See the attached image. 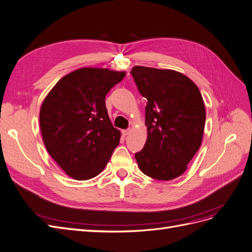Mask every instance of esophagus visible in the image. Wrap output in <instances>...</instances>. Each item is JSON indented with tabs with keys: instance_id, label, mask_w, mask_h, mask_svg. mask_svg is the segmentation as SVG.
Here are the masks:
<instances>
[{
	"instance_id": "obj_1",
	"label": "esophagus",
	"mask_w": 252,
	"mask_h": 252,
	"mask_svg": "<svg viewBox=\"0 0 252 252\" xmlns=\"http://www.w3.org/2000/svg\"><path fill=\"white\" fill-rule=\"evenodd\" d=\"M129 133H130V129H125V130H122V134H123L124 136H127Z\"/></svg>"
}]
</instances>
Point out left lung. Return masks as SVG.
<instances>
[{
	"mask_svg": "<svg viewBox=\"0 0 252 252\" xmlns=\"http://www.w3.org/2000/svg\"><path fill=\"white\" fill-rule=\"evenodd\" d=\"M130 74L148 101V136L144 148L135 153L138 167L151 178L174 179L187 170L201 146L205 107L200 91L176 71L136 65Z\"/></svg>",
	"mask_w": 252,
	"mask_h": 252,
	"instance_id": "obj_1",
	"label": "left lung"
}]
</instances>
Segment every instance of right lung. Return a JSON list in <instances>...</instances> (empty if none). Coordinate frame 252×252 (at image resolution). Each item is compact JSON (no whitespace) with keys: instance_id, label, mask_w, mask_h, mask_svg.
<instances>
[{"instance_id":"right-lung-1","label":"right lung","mask_w":252,"mask_h":252,"mask_svg":"<svg viewBox=\"0 0 252 252\" xmlns=\"http://www.w3.org/2000/svg\"><path fill=\"white\" fill-rule=\"evenodd\" d=\"M125 75L82 67L63 77L43 100L39 112L43 144L70 177L97 176L119 145L121 132L110 122L105 97Z\"/></svg>"}]
</instances>
